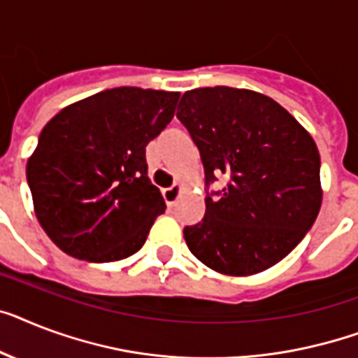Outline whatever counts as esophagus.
I'll list each match as a JSON object with an SVG mask.
<instances>
[{
  "label": "esophagus",
  "instance_id": "1",
  "mask_svg": "<svg viewBox=\"0 0 358 358\" xmlns=\"http://www.w3.org/2000/svg\"><path fill=\"white\" fill-rule=\"evenodd\" d=\"M182 191H184V185H182V184H174V185H171V187L164 189L162 193H164L165 202H167V204H169V206H173L174 202H176V200L180 199V194H182Z\"/></svg>",
  "mask_w": 358,
  "mask_h": 358
}]
</instances>
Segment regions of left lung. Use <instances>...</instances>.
<instances>
[{
    "label": "left lung",
    "instance_id": "1",
    "mask_svg": "<svg viewBox=\"0 0 358 358\" xmlns=\"http://www.w3.org/2000/svg\"><path fill=\"white\" fill-rule=\"evenodd\" d=\"M176 117L199 147L208 184L202 222L187 226L191 254L224 275H252L298 246L322 206L320 154L310 134L274 99L215 86L185 92Z\"/></svg>",
    "mask_w": 358,
    "mask_h": 358
}]
</instances>
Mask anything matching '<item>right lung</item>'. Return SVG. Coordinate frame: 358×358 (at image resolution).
I'll return each mask as SVG.
<instances>
[{"instance_id":"1","label":"right lung","mask_w":358,"mask_h":358,"mask_svg":"<svg viewBox=\"0 0 358 358\" xmlns=\"http://www.w3.org/2000/svg\"><path fill=\"white\" fill-rule=\"evenodd\" d=\"M178 99L121 86L69 104L43 127L27 182L38 222L62 252L110 263L145 245L165 211L145 147L169 124Z\"/></svg>"}]
</instances>
